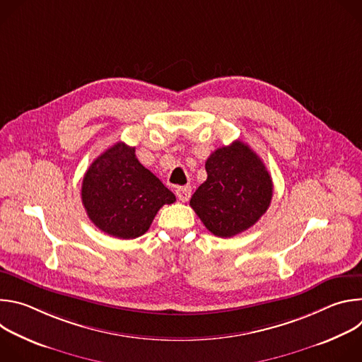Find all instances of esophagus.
<instances>
[{"mask_svg": "<svg viewBox=\"0 0 362 362\" xmlns=\"http://www.w3.org/2000/svg\"><path fill=\"white\" fill-rule=\"evenodd\" d=\"M192 194V187L190 186H180L176 189V196L180 202H187Z\"/></svg>", "mask_w": 362, "mask_h": 362, "instance_id": "obj_1", "label": "esophagus"}]
</instances>
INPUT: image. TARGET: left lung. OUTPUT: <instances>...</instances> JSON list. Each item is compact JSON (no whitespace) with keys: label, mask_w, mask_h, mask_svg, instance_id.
I'll list each match as a JSON object with an SVG mask.
<instances>
[{"label":"left lung","mask_w":362,"mask_h":362,"mask_svg":"<svg viewBox=\"0 0 362 362\" xmlns=\"http://www.w3.org/2000/svg\"><path fill=\"white\" fill-rule=\"evenodd\" d=\"M208 179L190 206L215 236L232 238L253 226L268 211L274 185L261 158L243 141L215 150L206 160Z\"/></svg>","instance_id":"left-lung-1"}]
</instances>
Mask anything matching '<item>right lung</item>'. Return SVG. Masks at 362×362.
<instances>
[{
  "label": "right lung",
  "mask_w": 362,
  "mask_h": 362,
  "mask_svg": "<svg viewBox=\"0 0 362 362\" xmlns=\"http://www.w3.org/2000/svg\"><path fill=\"white\" fill-rule=\"evenodd\" d=\"M134 151L136 147L116 143L100 154L83 177L81 200L90 221L119 239L146 233L162 206L176 200Z\"/></svg>",
  "instance_id": "1"
}]
</instances>
